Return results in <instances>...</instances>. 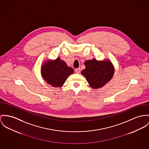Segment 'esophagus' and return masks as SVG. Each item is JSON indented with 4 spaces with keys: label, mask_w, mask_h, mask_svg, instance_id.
Masks as SVG:
<instances>
[{
    "label": "esophagus",
    "mask_w": 149,
    "mask_h": 149,
    "mask_svg": "<svg viewBox=\"0 0 149 149\" xmlns=\"http://www.w3.org/2000/svg\"><path fill=\"white\" fill-rule=\"evenodd\" d=\"M75 71L76 73L77 74H79L80 72V68H77V69H75Z\"/></svg>",
    "instance_id": "34e87169"
}]
</instances>
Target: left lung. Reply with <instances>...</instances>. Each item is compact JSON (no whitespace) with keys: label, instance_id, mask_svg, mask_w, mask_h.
Wrapping results in <instances>:
<instances>
[{"label":"left lung","instance_id":"obj_1","mask_svg":"<svg viewBox=\"0 0 149 149\" xmlns=\"http://www.w3.org/2000/svg\"><path fill=\"white\" fill-rule=\"evenodd\" d=\"M86 68L81 71L90 86L99 88L112 79L114 74V67L109 60L99 61L96 59L84 62Z\"/></svg>","mask_w":149,"mask_h":149}]
</instances>
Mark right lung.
Wrapping results in <instances>:
<instances>
[{
	"label": "right lung",
	"instance_id": "1",
	"mask_svg": "<svg viewBox=\"0 0 149 149\" xmlns=\"http://www.w3.org/2000/svg\"><path fill=\"white\" fill-rule=\"evenodd\" d=\"M41 71L44 79L54 87H62L69 75L74 72V70L60 58L44 63Z\"/></svg>",
	"mask_w": 149,
	"mask_h": 149
}]
</instances>
